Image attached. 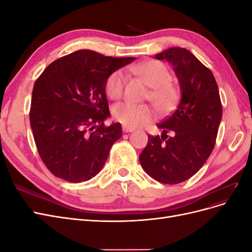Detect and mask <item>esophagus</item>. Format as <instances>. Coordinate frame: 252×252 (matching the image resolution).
<instances>
[{
    "label": "esophagus",
    "instance_id": "34e87169",
    "mask_svg": "<svg viewBox=\"0 0 252 252\" xmlns=\"http://www.w3.org/2000/svg\"><path fill=\"white\" fill-rule=\"evenodd\" d=\"M123 131L128 133V132H132L134 131V128H130V127H126V126H123Z\"/></svg>",
    "mask_w": 252,
    "mask_h": 252
}]
</instances>
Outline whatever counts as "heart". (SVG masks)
<instances>
[{"mask_svg": "<svg viewBox=\"0 0 252 252\" xmlns=\"http://www.w3.org/2000/svg\"><path fill=\"white\" fill-rule=\"evenodd\" d=\"M134 72L152 88L148 97L159 110H168L178 100L179 91L170 82L172 77L168 68L158 61H147L134 67ZM126 85V75L123 70L113 71L106 80L105 91L111 100H120L123 96ZM113 117L126 127L136 128L148 124L155 119L156 113L150 106L119 103L112 108Z\"/></svg>", "mask_w": 252, "mask_h": 252, "instance_id": "heart-1", "label": "heart"}]
</instances>
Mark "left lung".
Segmentation results:
<instances>
[{
    "instance_id": "1",
    "label": "left lung",
    "mask_w": 252,
    "mask_h": 252,
    "mask_svg": "<svg viewBox=\"0 0 252 252\" xmlns=\"http://www.w3.org/2000/svg\"><path fill=\"white\" fill-rule=\"evenodd\" d=\"M156 59L173 66L181 98L175 110L157 125L162 135H148L140 163L152 179L173 185L191 178L207 161L223 110L212 72L189 50L171 47L158 53Z\"/></svg>"
}]
</instances>
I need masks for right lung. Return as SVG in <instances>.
Here are the masks:
<instances>
[{
  "label": "right lung",
  "mask_w": 252,
  "mask_h": 252,
  "mask_svg": "<svg viewBox=\"0 0 252 252\" xmlns=\"http://www.w3.org/2000/svg\"><path fill=\"white\" fill-rule=\"evenodd\" d=\"M135 58L82 49L52 62L36 79L29 120L37 151L56 177L88 181L100 172L122 126L110 117L106 80Z\"/></svg>",
  "instance_id": "1"
}]
</instances>
